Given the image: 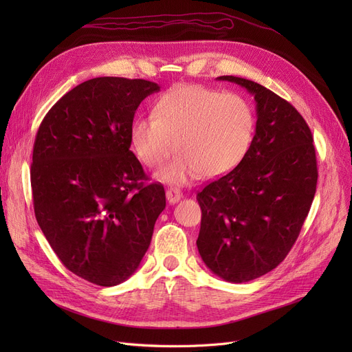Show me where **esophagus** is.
Returning <instances> with one entry per match:
<instances>
[{"label": "esophagus", "mask_w": 352, "mask_h": 352, "mask_svg": "<svg viewBox=\"0 0 352 352\" xmlns=\"http://www.w3.org/2000/svg\"><path fill=\"white\" fill-rule=\"evenodd\" d=\"M165 195H166V199H168L170 204H175V202H178L181 199V197H182V194L178 190H175V188L166 190Z\"/></svg>", "instance_id": "esophagus-1"}]
</instances>
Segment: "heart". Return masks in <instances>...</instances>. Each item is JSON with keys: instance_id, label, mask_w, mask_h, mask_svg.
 Masks as SVG:
<instances>
[{"instance_id": "heart-1", "label": "heart", "mask_w": 352, "mask_h": 352, "mask_svg": "<svg viewBox=\"0 0 352 352\" xmlns=\"http://www.w3.org/2000/svg\"><path fill=\"white\" fill-rule=\"evenodd\" d=\"M255 116L235 92L187 84L170 89L153 107V117H137L129 141L137 158L155 170L168 160L173 142L178 154L160 173L170 184H184L199 174H228L251 148Z\"/></svg>"}]
</instances>
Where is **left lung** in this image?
<instances>
[{
	"instance_id": "obj_1",
	"label": "left lung",
	"mask_w": 352,
	"mask_h": 352,
	"mask_svg": "<svg viewBox=\"0 0 352 352\" xmlns=\"http://www.w3.org/2000/svg\"><path fill=\"white\" fill-rule=\"evenodd\" d=\"M256 102L255 135L232 171L197 194L202 261L219 278L247 283L284 261L317 190L311 129L288 101L254 81L223 76Z\"/></svg>"
}]
</instances>
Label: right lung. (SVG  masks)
I'll return each mask as SVG.
<instances>
[{"label":"right lung","mask_w":352,"mask_h":352,"mask_svg":"<svg viewBox=\"0 0 352 352\" xmlns=\"http://www.w3.org/2000/svg\"><path fill=\"white\" fill-rule=\"evenodd\" d=\"M146 80H88L52 105L35 135L31 188L36 223L71 272L101 287L125 281L150 247L165 208L129 150Z\"/></svg>","instance_id":"add662e5"}]
</instances>
